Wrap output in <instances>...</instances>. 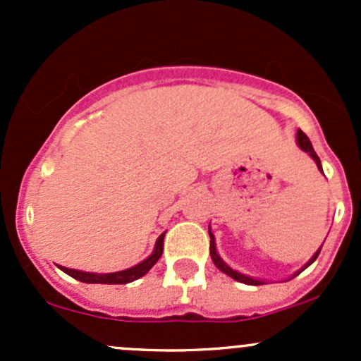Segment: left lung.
Segmentation results:
<instances>
[{"instance_id":"8db88e82","label":"left lung","mask_w":361,"mask_h":361,"mask_svg":"<svg viewBox=\"0 0 361 361\" xmlns=\"http://www.w3.org/2000/svg\"><path fill=\"white\" fill-rule=\"evenodd\" d=\"M297 144H299V147L302 149V151L304 152H307V154L312 157L314 161H316V164H317V168H319V171L322 173V175H324V171H322V166H321V159H319V156L316 154V151H314V147H312V144H310V140H309V137L307 135L304 134V132L300 130H297ZM209 235H210V258H212V261H214V264L215 267L219 268V270H221L222 273H226L227 276H231V279H234L235 281H241V283H246V285H264L267 283V281L264 280H258V279H252V276H247V275H244V273H241V271H238V270H233V268L229 267V264L226 263V261H224L221 256H219V252H217V247H215V238H214V234H212V231H210V226H209ZM322 247V246H321ZM321 247H319V250L314 252V256L312 258H310L307 263L304 264V267L300 268L299 271H295L293 273L292 276H290L288 280H292V279H295L297 275H300L302 271L305 270V268L307 267H310V264L314 263V261L317 259V256H319V252H321ZM287 281V280H285Z\"/></svg>"}]
</instances>
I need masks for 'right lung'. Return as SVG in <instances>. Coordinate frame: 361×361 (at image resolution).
Instances as JSON below:
<instances>
[{"label": "right lung", "mask_w": 361, "mask_h": 361, "mask_svg": "<svg viewBox=\"0 0 361 361\" xmlns=\"http://www.w3.org/2000/svg\"><path fill=\"white\" fill-rule=\"evenodd\" d=\"M164 234L163 233L159 238L156 239L154 250H152L151 256H147L146 259L140 261V263L135 264V267L127 268V270L115 271V273H90V271H81V270H73V268H66L57 264L66 275L73 276V279L82 281V283H106V285H126L130 283V281L140 279L146 273L151 270L152 267L157 263V259L163 255V244H164Z\"/></svg>", "instance_id": "right-lung-1"}]
</instances>
